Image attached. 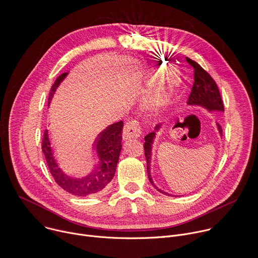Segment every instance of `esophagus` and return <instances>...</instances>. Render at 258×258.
<instances>
[{"label":"esophagus","mask_w":258,"mask_h":258,"mask_svg":"<svg viewBox=\"0 0 258 258\" xmlns=\"http://www.w3.org/2000/svg\"><path fill=\"white\" fill-rule=\"evenodd\" d=\"M141 135V127L138 121L129 120L126 122L123 128V138H138Z\"/></svg>","instance_id":"1"}]
</instances>
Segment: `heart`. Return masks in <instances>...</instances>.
I'll return each mask as SVG.
<instances>
[{"label":"heart","instance_id":"b5f03b06","mask_svg":"<svg viewBox=\"0 0 258 258\" xmlns=\"http://www.w3.org/2000/svg\"><path fill=\"white\" fill-rule=\"evenodd\" d=\"M171 99V95L169 92L167 91H163V92H160L158 93L156 96L153 97L152 99V104L154 107L157 108H161V107H164L166 106L168 102L170 101Z\"/></svg>","mask_w":258,"mask_h":258}]
</instances>
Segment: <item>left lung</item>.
<instances>
[{
  "label": "left lung",
  "mask_w": 258,
  "mask_h": 258,
  "mask_svg": "<svg viewBox=\"0 0 258 258\" xmlns=\"http://www.w3.org/2000/svg\"><path fill=\"white\" fill-rule=\"evenodd\" d=\"M186 61L194 68V83L191 89V93L188 97L187 104L190 106H199L204 109H207L209 112H224V104L221 97L220 90L218 88V85L216 81L213 79V77L205 71L198 63L195 61L186 58ZM162 123L158 124L154 128V130L149 134H147L144 137V153H145V159H146V165H147V175L148 180L151 183V185L156 188L159 192L168 195L173 196L172 194H169L159 187L156 186L154 182L152 181L151 175H150V162H151V146L153 143V139L156 137V133L161 129ZM217 127L219 130V133L223 135L222 127L219 123H217Z\"/></svg>",
  "instance_id": "8db88e82"
}]
</instances>
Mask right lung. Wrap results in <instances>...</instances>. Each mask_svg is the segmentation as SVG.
Returning a JSON list of instances; mask_svg holds the SVG:
<instances>
[{"label":"right lung","instance_id":"right-lung-1","mask_svg":"<svg viewBox=\"0 0 258 258\" xmlns=\"http://www.w3.org/2000/svg\"><path fill=\"white\" fill-rule=\"evenodd\" d=\"M68 72L61 74L50 88L47 105L50 104L57 88L66 78ZM123 121L114 123L101 131L94 141V148L97 157L96 168L87 176L76 178L67 175L57 164L53 148L48 138V132H43L41 149L51 176L56 183L65 191L80 197L98 194L108 186L115 176L119 156L122 149Z\"/></svg>","mask_w":258,"mask_h":258}]
</instances>
